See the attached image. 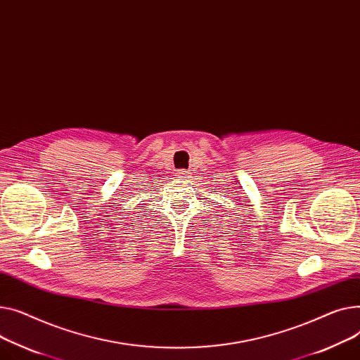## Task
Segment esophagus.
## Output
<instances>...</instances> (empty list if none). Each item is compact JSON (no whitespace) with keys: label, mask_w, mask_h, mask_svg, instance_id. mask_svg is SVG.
<instances>
[{"label":"esophagus","mask_w":360,"mask_h":360,"mask_svg":"<svg viewBox=\"0 0 360 360\" xmlns=\"http://www.w3.org/2000/svg\"><path fill=\"white\" fill-rule=\"evenodd\" d=\"M176 176H177V177H186V176H187V172L183 170V168H181V170H177Z\"/></svg>","instance_id":"34e87169"}]
</instances>
